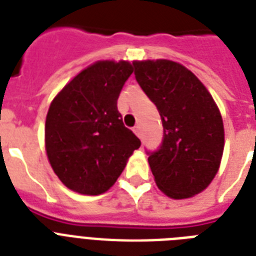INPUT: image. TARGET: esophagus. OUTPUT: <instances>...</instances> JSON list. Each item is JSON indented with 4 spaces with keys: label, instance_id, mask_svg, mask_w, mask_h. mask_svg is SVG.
<instances>
[{
    "label": "esophagus",
    "instance_id": "esophagus-1",
    "mask_svg": "<svg viewBox=\"0 0 256 256\" xmlns=\"http://www.w3.org/2000/svg\"><path fill=\"white\" fill-rule=\"evenodd\" d=\"M132 130H134V132H136V136H138L140 138V136H142V132H140V124H136V128H132Z\"/></svg>",
    "mask_w": 256,
    "mask_h": 256
}]
</instances>
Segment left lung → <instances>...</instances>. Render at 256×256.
Listing matches in <instances>:
<instances>
[{
    "mask_svg": "<svg viewBox=\"0 0 256 256\" xmlns=\"http://www.w3.org/2000/svg\"><path fill=\"white\" fill-rule=\"evenodd\" d=\"M138 85L160 112L164 138L146 152L156 186L174 199L190 198L214 179L224 130L218 106L203 84L176 62L136 61Z\"/></svg>",
    "mask_w": 256,
    "mask_h": 256,
    "instance_id": "1",
    "label": "left lung"
}]
</instances>
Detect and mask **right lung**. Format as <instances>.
Instances as JSON below:
<instances>
[{"mask_svg":"<svg viewBox=\"0 0 256 256\" xmlns=\"http://www.w3.org/2000/svg\"><path fill=\"white\" fill-rule=\"evenodd\" d=\"M132 73L126 61H100L58 92L46 116L45 144L54 172L70 190L98 195L124 171L140 140L122 122L116 100Z\"/></svg>","mask_w":256,"mask_h":256,"instance_id":"right-lung-1","label":"right lung"}]
</instances>
